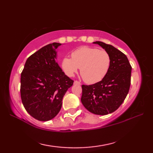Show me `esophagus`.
I'll list each match as a JSON object with an SVG mask.
<instances>
[{
    "label": "esophagus",
    "mask_w": 153,
    "mask_h": 153,
    "mask_svg": "<svg viewBox=\"0 0 153 153\" xmlns=\"http://www.w3.org/2000/svg\"><path fill=\"white\" fill-rule=\"evenodd\" d=\"M74 85H81V83L79 82L78 81H74Z\"/></svg>",
    "instance_id": "1"
}]
</instances>
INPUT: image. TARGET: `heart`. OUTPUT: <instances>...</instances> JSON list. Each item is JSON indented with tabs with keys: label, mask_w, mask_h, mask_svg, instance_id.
<instances>
[{
	"label": "heart",
	"mask_w": 153,
	"mask_h": 153,
	"mask_svg": "<svg viewBox=\"0 0 153 153\" xmlns=\"http://www.w3.org/2000/svg\"><path fill=\"white\" fill-rule=\"evenodd\" d=\"M111 57L105 50L82 47L71 53V58L65 56L61 66L66 76L72 77L79 68L80 74L87 83L93 84L101 81L108 73Z\"/></svg>",
	"instance_id": "obj_1"
}]
</instances>
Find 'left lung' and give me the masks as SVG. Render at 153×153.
Instances as JSON below:
<instances>
[{
  "instance_id": "1",
  "label": "left lung",
  "mask_w": 153,
  "mask_h": 153,
  "mask_svg": "<svg viewBox=\"0 0 153 153\" xmlns=\"http://www.w3.org/2000/svg\"><path fill=\"white\" fill-rule=\"evenodd\" d=\"M109 53L111 64L106 76L99 82L82 85L83 105L93 114L106 115L118 109L124 101L131 83V66L128 58L112 45L96 41Z\"/></svg>"
}]
</instances>
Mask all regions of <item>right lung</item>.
<instances>
[{
	"instance_id": "right-lung-1",
	"label": "right lung",
	"mask_w": 153,
	"mask_h": 153,
	"mask_svg": "<svg viewBox=\"0 0 153 153\" xmlns=\"http://www.w3.org/2000/svg\"><path fill=\"white\" fill-rule=\"evenodd\" d=\"M53 43L42 47L29 57L21 74V99L25 109L39 121H48L60 112L62 99L74 81L56 62Z\"/></svg>"
}]
</instances>
